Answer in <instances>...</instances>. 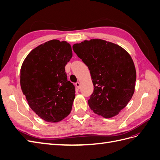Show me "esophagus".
Returning <instances> with one entry per match:
<instances>
[{"instance_id":"obj_1","label":"esophagus","mask_w":160,"mask_h":160,"mask_svg":"<svg viewBox=\"0 0 160 160\" xmlns=\"http://www.w3.org/2000/svg\"><path fill=\"white\" fill-rule=\"evenodd\" d=\"M75 85H76V87L78 89H80V85H81V84H80V83L79 82H77V83H75Z\"/></svg>"}]
</instances>
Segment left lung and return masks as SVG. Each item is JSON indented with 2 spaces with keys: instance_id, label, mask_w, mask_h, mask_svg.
<instances>
[{
  "instance_id": "obj_1",
  "label": "left lung",
  "mask_w": 160,
  "mask_h": 160,
  "mask_svg": "<svg viewBox=\"0 0 160 160\" xmlns=\"http://www.w3.org/2000/svg\"><path fill=\"white\" fill-rule=\"evenodd\" d=\"M72 49L88 67L94 89L88 100L93 112L105 118L118 115L135 91L136 71L122 47L101 39L84 41Z\"/></svg>"
}]
</instances>
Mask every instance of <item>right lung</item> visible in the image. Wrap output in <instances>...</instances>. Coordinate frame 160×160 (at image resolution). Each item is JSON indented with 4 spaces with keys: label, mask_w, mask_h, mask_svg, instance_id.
Listing matches in <instances>:
<instances>
[{
    "label": "right lung",
    "mask_w": 160,
    "mask_h": 160,
    "mask_svg": "<svg viewBox=\"0 0 160 160\" xmlns=\"http://www.w3.org/2000/svg\"><path fill=\"white\" fill-rule=\"evenodd\" d=\"M72 56L66 41L51 40L31 51L21 69L20 83L30 108L48 122L68 115L75 96L65 67Z\"/></svg>",
    "instance_id": "1"
}]
</instances>
